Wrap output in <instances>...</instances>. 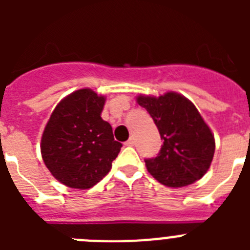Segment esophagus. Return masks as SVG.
<instances>
[{"label": "esophagus", "instance_id": "34e87169", "mask_svg": "<svg viewBox=\"0 0 250 250\" xmlns=\"http://www.w3.org/2000/svg\"><path fill=\"white\" fill-rule=\"evenodd\" d=\"M125 145H126V146H132V145H135V139L130 138L129 140H127L126 143H125Z\"/></svg>", "mask_w": 250, "mask_h": 250}]
</instances>
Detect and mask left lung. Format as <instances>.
Listing matches in <instances>:
<instances>
[{
    "instance_id": "obj_1",
    "label": "left lung",
    "mask_w": 250,
    "mask_h": 250,
    "mask_svg": "<svg viewBox=\"0 0 250 250\" xmlns=\"http://www.w3.org/2000/svg\"><path fill=\"white\" fill-rule=\"evenodd\" d=\"M155 123L163 145L155 158L145 159L146 169L161 184L187 187L204 176L215 150L214 135L194 104L176 92L138 96Z\"/></svg>"
}]
</instances>
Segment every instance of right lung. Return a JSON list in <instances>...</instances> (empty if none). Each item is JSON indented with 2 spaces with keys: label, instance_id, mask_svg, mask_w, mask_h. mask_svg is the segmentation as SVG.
Masks as SVG:
<instances>
[{
  "label": "right lung",
  "instance_id": "add662e5",
  "mask_svg": "<svg viewBox=\"0 0 250 250\" xmlns=\"http://www.w3.org/2000/svg\"><path fill=\"white\" fill-rule=\"evenodd\" d=\"M105 98L90 89L66 96L51 114L41 154L51 174L75 189H89L109 173L120 152L112 127L101 119Z\"/></svg>",
  "mask_w": 250,
  "mask_h": 250
}]
</instances>
